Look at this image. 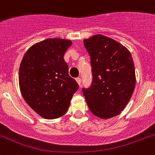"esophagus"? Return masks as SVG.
Instances as JSON below:
<instances>
[{
    "label": "esophagus",
    "mask_w": 155,
    "mask_h": 155,
    "mask_svg": "<svg viewBox=\"0 0 155 155\" xmlns=\"http://www.w3.org/2000/svg\"><path fill=\"white\" fill-rule=\"evenodd\" d=\"M76 82H77L78 84L80 86V84H81V79H80V78H76Z\"/></svg>",
    "instance_id": "1"
}]
</instances>
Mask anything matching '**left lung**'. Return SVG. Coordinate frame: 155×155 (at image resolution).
Wrapping results in <instances>:
<instances>
[{
	"label": "left lung",
	"mask_w": 155,
	"mask_h": 155,
	"mask_svg": "<svg viewBox=\"0 0 155 155\" xmlns=\"http://www.w3.org/2000/svg\"><path fill=\"white\" fill-rule=\"evenodd\" d=\"M91 56L92 84L83 89L87 104L97 117L109 119L127 105L136 84L134 63L130 51L120 42L97 35L84 40Z\"/></svg>",
	"instance_id": "left-lung-1"
}]
</instances>
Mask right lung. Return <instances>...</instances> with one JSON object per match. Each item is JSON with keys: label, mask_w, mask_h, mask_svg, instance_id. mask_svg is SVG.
Here are the masks:
<instances>
[{"label": "right lung", "mask_w": 155, "mask_h": 155, "mask_svg": "<svg viewBox=\"0 0 155 155\" xmlns=\"http://www.w3.org/2000/svg\"><path fill=\"white\" fill-rule=\"evenodd\" d=\"M71 40L47 38L25 52L19 68V87L25 102L40 117L51 120L67 113L79 85L64 60Z\"/></svg>", "instance_id": "obj_1"}]
</instances>
